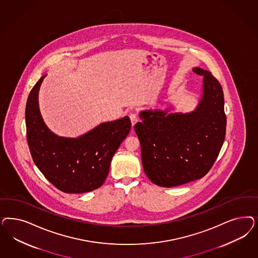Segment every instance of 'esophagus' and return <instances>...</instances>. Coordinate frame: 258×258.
<instances>
[{
	"label": "esophagus",
	"instance_id": "1",
	"mask_svg": "<svg viewBox=\"0 0 258 258\" xmlns=\"http://www.w3.org/2000/svg\"><path fill=\"white\" fill-rule=\"evenodd\" d=\"M129 116H130V119H131V122H132V126H134L138 122V116L135 113H131Z\"/></svg>",
	"mask_w": 258,
	"mask_h": 258
}]
</instances>
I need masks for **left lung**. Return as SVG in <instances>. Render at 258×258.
Wrapping results in <instances>:
<instances>
[{"mask_svg": "<svg viewBox=\"0 0 258 258\" xmlns=\"http://www.w3.org/2000/svg\"><path fill=\"white\" fill-rule=\"evenodd\" d=\"M203 77V93L190 113L169 109L145 110L135 125L141 142L142 165L150 180L161 187H175L203 177L214 165L226 134L223 90L212 73L192 68Z\"/></svg>", "mask_w": 258, "mask_h": 258, "instance_id": "1", "label": "left lung"}]
</instances>
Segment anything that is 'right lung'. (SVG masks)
I'll use <instances>...</instances> for the list:
<instances>
[{
	"mask_svg": "<svg viewBox=\"0 0 258 258\" xmlns=\"http://www.w3.org/2000/svg\"><path fill=\"white\" fill-rule=\"evenodd\" d=\"M45 75L30 92L25 107L26 139L34 163L57 189L82 194L100 188L110 163L131 130L129 116L103 122L76 139L51 132L39 109V90Z\"/></svg>",
	"mask_w": 258,
	"mask_h": 258,
	"instance_id": "add662e5",
	"label": "right lung"
}]
</instances>
